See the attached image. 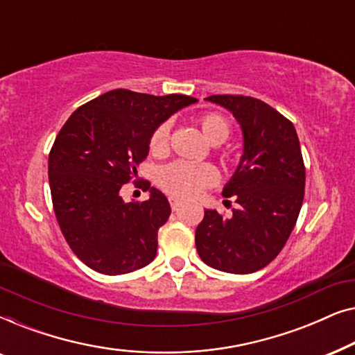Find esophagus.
Listing matches in <instances>:
<instances>
[{
    "instance_id": "esophagus-1",
    "label": "esophagus",
    "mask_w": 355,
    "mask_h": 355,
    "mask_svg": "<svg viewBox=\"0 0 355 355\" xmlns=\"http://www.w3.org/2000/svg\"><path fill=\"white\" fill-rule=\"evenodd\" d=\"M169 203H171V208H173V210H174V211H176V210H178V208L182 205V200H179V198H178V197H174V196H171V197H169Z\"/></svg>"
}]
</instances>
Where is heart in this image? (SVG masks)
I'll return each mask as SVG.
<instances>
[{
	"instance_id": "heart-1",
	"label": "heart",
	"mask_w": 355,
	"mask_h": 355,
	"mask_svg": "<svg viewBox=\"0 0 355 355\" xmlns=\"http://www.w3.org/2000/svg\"><path fill=\"white\" fill-rule=\"evenodd\" d=\"M203 137L211 145H220L230 137V123L221 114L208 113L198 119ZM169 123H162L150 137V150L155 155H162L168 150ZM216 181V171L210 164H196L187 162H174L162 168L158 174V184L168 193L176 197H193L202 189L211 186Z\"/></svg>"
}]
</instances>
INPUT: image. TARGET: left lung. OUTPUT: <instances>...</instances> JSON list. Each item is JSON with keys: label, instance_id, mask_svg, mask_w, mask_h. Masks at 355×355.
Segmentation results:
<instances>
[{"label": "left lung", "instance_id": "left-lung-1", "mask_svg": "<svg viewBox=\"0 0 355 355\" xmlns=\"http://www.w3.org/2000/svg\"><path fill=\"white\" fill-rule=\"evenodd\" d=\"M232 113L244 148L223 196L239 207L230 218L205 210L196 245L208 266L247 275L265 268L293 232L304 200L305 168L294 124L265 101L244 95L205 98Z\"/></svg>", "mask_w": 355, "mask_h": 355}]
</instances>
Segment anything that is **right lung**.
I'll use <instances>...</instances> for the list:
<instances>
[{
	"label": "right lung",
	"mask_w": 355,
	"mask_h": 355,
	"mask_svg": "<svg viewBox=\"0 0 355 355\" xmlns=\"http://www.w3.org/2000/svg\"><path fill=\"white\" fill-rule=\"evenodd\" d=\"M187 95L110 90L77 108L48 158L51 200L72 252L103 275L144 268L157 255L158 230L171 215L168 198L145 184L148 200L124 202L121 187L147 158L150 137Z\"/></svg>",
	"instance_id": "right-lung-1"
}]
</instances>
